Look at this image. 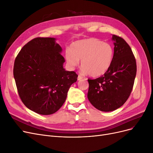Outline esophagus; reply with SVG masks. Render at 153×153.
<instances>
[{"mask_svg": "<svg viewBox=\"0 0 153 153\" xmlns=\"http://www.w3.org/2000/svg\"><path fill=\"white\" fill-rule=\"evenodd\" d=\"M84 78V77H83L82 76H81L80 75H79L78 76V80H81L82 79H83Z\"/></svg>", "mask_w": 153, "mask_h": 153, "instance_id": "esophagus-1", "label": "esophagus"}]
</instances>
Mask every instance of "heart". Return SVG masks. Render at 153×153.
I'll return each mask as SVG.
<instances>
[{"mask_svg":"<svg viewBox=\"0 0 153 153\" xmlns=\"http://www.w3.org/2000/svg\"><path fill=\"white\" fill-rule=\"evenodd\" d=\"M114 57V49L107 43L96 38L76 41L71 45V50L65 52L68 67L73 69L81 60L82 71L91 76L103 75L111 66Z\"/></svg>","mask_w":153,"mask_h":153,"instance_id":"1","label":"heart"}]
</instances>
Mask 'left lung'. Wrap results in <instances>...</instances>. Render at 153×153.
<instances>
[{
  "mask_svg": "<svg viewBox=\"0 0 153 153\" xmlns=\"http://www.w3.org/2000/svg\"><path fill=\"white\" fill-rule=\"evenodd\" d=\"M114 52L111 66L103 76L88 79L87 98L96 108L111 112L121 107L128 99L137 73L136 60L124 39L112 35Z\"/></svg>",
  "mask_w": 153,
  "mask_h": 153,
  "instance_id": "obj_1",
  "label": "left lung"
}]
</instances>
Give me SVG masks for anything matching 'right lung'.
<instances>
[{
	"instance_id": "obj_1",
	"label": "right lung",
	"mask_w": 153,
	"mask_h": 153,
	"mask_svg": "<svg viewBox=\"0 0 153 153\" xmlns=\"http://www.w3.org/2000/svg\"><path fill=\"white\" fill-rule=\"evenodd\" d=\"M53 38H36L24 46L13 68L22 102L41 115L56 112L65 102L70 86L76 82L75 71H66L62 48Z\"/></svg>"
}]
</instances>
